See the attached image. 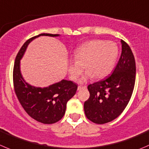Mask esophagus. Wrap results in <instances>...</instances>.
<instances>
[{
  "instance_id": "obj_1",
  "label": "esophagus",
  "mask_w": 149,
  "mask_h": 149,
  "mask_svg": "<svg viewBox=\"0 0 149 149\" xmlns=\"http://www.w3.org/2000/svg\"><path fill=\"white\" fill-rule=\"evenodd\" d=\"M86 86H78V90H81V89H86Z\"/></svg>"
}]
</instances>
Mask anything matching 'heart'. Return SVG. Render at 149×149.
<instances>
[{
  "instance_id": "1",
  "label": "heart",
  "mask_w": 149,
  "mask_h": 149,
  "mask_svg": "<svg viewBox=\"0 0 149 149\" xmlns=\"http://www.w3.org/2000/svg\"><path fill=\"white\" fill-rule=\"evenodd\" d=\"M119 48L114 42L103 40H93L84 43L73 52L74 60L68 62L70 77L76 80L84 70L87 72L81 81L95 76L100 79L108 76L115 65Z\"/></svg>"
}]
</instances>
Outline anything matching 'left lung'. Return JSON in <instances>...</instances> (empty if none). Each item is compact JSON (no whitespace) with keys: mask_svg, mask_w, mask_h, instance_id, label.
<instances>
[{"mask_svg":"<svg viewBox=\"0 0 149 149\" xmlns=\"http://www.w3.org/2000/svg\"><path fill=\"white\" fill-rule=\"evenodd\" d=\"M122 54L113 73L88 86L89 98L84 108L86 118L95 124L108 123L117 118L127 105L135 82L136 66L130 47L123 40Z\"/></svg>","mask_w":149,"mask_h":149,"instance_id":"1","label":"left lung"}]
</instances>
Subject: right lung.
Instances as JSON below:
<instances>
[{"label":"right lung","mask_w":149,"mask_h":149,"mask_svg":"<svg viewBox=\"0 0 149 149\" xmlns=\"http://www.w3.org/2000/svg\"><path fill=\"white\" fill-rule=\"evenodd\" d=\"M56 37L58 34L41 33L27 40L19 51L13 70V81L16 95L27 114L43 124L56 123L65 113L67 102L74 96L78 86L71 81L62 80L47 87H36L25 82L20 72V60L28 44L39 36Z\"/></svg>","instance_id":"obj_1"}]
</instances>
